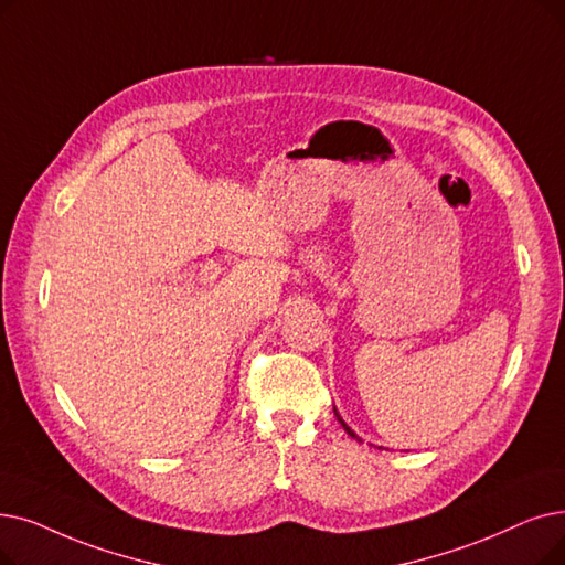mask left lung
Wrapping results in <instances>:
<instances>
[{"instance_id":"1","label":"left lung","mask_w":565,"mask_h":565,"mask_svg":"<svg viewBox=\"0 0 565 565\" xmlns=\"http://www.w3.org/2000/svg\"><path fill=\"white\" fill-rule=\"evenodd\" d=\"M334 415H337V420H339V423H341V427H343V429H347V431H349V434H351V436H353V438H358V436H355V434H353V429H351V427H349V425H347V423H343V420H341V418H339V413H337V408H334Z\"/></svg>"}]
</instances>
